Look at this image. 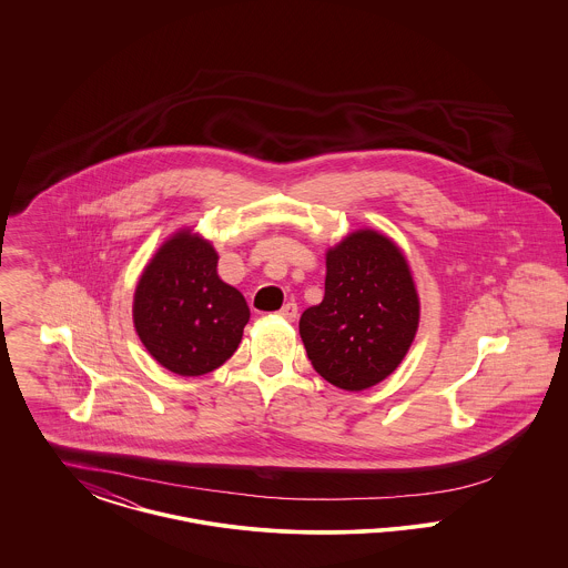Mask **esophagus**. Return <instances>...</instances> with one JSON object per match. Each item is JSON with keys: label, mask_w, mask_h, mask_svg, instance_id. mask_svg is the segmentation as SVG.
Returning <instances> with one entry per match:
<instances>
[{"label": "esophagus", "mask_w": 568, "mask_h": 568, "mask_svg": "<svg viewBox=\"0 0 568 568\" xmlns=\"http://www.w3.org/2000/svg\"><path fill=\"white\" fill-rule=\"evenodd\" d=\"M278 315L283 317V320H287V322H296L297 317V304L296 302H287L281 311H278Z\"/></svg>", "instance_id": "1"}]
</instances>
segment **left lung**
Returning a JSON list of instances; mask_svg holds the SVG:
<instances>
[{"label":"left lung","instance_id":"left-lung-1","mask_svg":"<svg viewBox=\"0 0 568 568\" xmlns=\"http://www.w3.org/2000/svg\"><path fill=\"white\" fill-rule=\"evenodd\" d=\"M322 304L300 317L313 368L347 392L392 375L419 324V300L398 246L373 230L353 232L325 257Z\"/></svg>","mask_w":568,"mask_h":568}]
</instances>
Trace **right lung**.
<instances>
[{
  "mask_svg": "<svg viewBox=\"0 0 568 568\" xmlns=\"http://www.w3.org/2000/svg\"><path fill=\"white\" fill-rule=\"evenodd\" d=\"M248 315L243 294L219 278L215 248L190 232L163 244L135 287L142 345L183 377L206 375L230 359Z\"/></svg>",
  "mask_w": 568,
  "mask_h": 568,
  "instance_id": "add662e5",
  "label": "right lung"
}]
</instances>
